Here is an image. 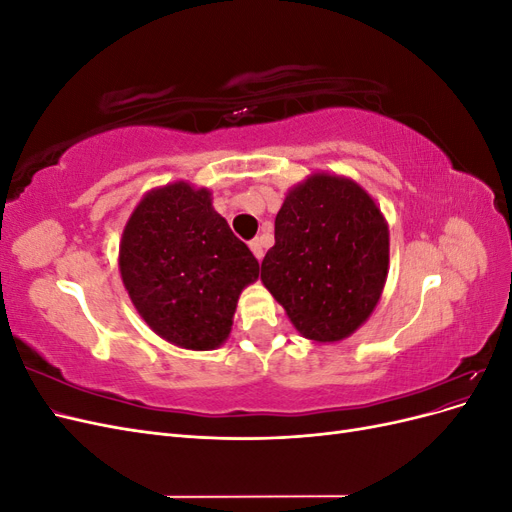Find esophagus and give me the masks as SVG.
Listing matches in <instances>:
<instances>
[{
    "mask_svg": "<svg viewBox=\"0 0 512 512\" xmlns=\"http://www.w3.org/2000/svg\"><path fill=\"white\" fill-rule=\"evenodd\" d=\"M250 250L254 252V256H256L258 260H262V256H265V247H262V241H260V239H252V241H250Z\"/></svg>",
    "mask_w": 512,
    "mask_h": 512,
    "instance_id": "34e87169",
    "label": "esophagus"
}]
</instances>
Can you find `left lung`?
I'll use <instances>...</instances> for the list:
<instances>
[{
  "label": "left lung",
  "instance_id": "8db88e82",
  "mask_svg": "<svg viewBox=\"0 0 512 512\" xmlns=\"http://www.w3.org/2000/svg\"><path fill=\"white\" fill-rule=\"evenodd\" d=\"M389 273V226L359 183L329 173L292 188L260 280L303 337L327 344L371 316Z\"/></svg>",
  "mask_w": 512,
  "mask_h": 512
}]
</instances>
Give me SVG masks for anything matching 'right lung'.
<instances>
[{
  "instance_id": "obj_1",
  "label": "right lung",
  "mask_w": 512,
  "mask_h": 512,
  "mask_svg": "<svg viewBox=\"0 0 512 512\" xmlns=\"http://www.w3.org/2000/svg\"><path fill=\"white\" fill-rule=\"evenodd\" d=\"M119 271L136 312L160 337L213 350L228 339L239 294L260 267L213 209L211 192L177 181L151 190L132 211Z\"/></svg>"
}]
</instances>
